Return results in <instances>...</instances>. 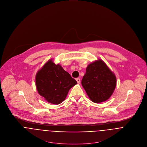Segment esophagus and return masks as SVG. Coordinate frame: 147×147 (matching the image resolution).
<instances>
[{"label":"esophagus","instance_id":"34e87169","mask_svg":"<svg viewBox=\"0 0 147 147\" xmlns=\"http://www.w3.org/2000/svg\"><path fill=\"white\" fill-rule=\"evenodd\" d=\"M76 80L77 81V82H78V84L80 83V79L79 78H76Z\"/></svg>","mask_w":147,"mask_h":147}]
</instances>
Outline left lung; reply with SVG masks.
<instances>
[{
	"label": "left lung",
	"instance_id": "left-lung-1",
	"mask_svg": "<svg viewBox=\"0 0 147 147\" xmlns=\"http://www.w3.org/2000/svg\"><path fill=\"white\" fill-rule=\"evenodd\" d=\"M116 84L114 74L100 59L88 65L82 80L86 94L95 103L107 100L113 93Z\"/></svg>",
	"mask_w": 147,
	"mask_h": 147
}]
</instances>
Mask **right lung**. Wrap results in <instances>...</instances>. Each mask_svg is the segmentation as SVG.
Instances as JSON below:
<instances>
[{
  "label": "right lung",
  "mask_w": 147,
  "mask_h": 147,
  "mask_svg": "<svg viewBox=\"0 0 147 147\" xmlns=\"http://www.w3.org/2000/svg\"><path fill=\"white\" fill-rule=\"evenodd\" d=\"M36 84L40 95L48 102L58 105L65 100L69 90L77 84L62 67L50 59L37 73Z\"/></svg>",
  "instance_id": "1"
}]
</instances>
